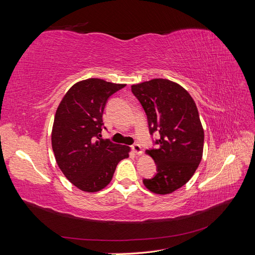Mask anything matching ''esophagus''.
Segmentation results:
<instances>
[{
    "instance_id": "obj_1",
    "label": "esophagus",
    "mask_w": 255,
    "mask_h": 255,
    "mask_svg": "<svg viewBox=\"0 0 255 255\" xmlns=\"http://www.w3.org/2000/svg\"><path fill=\"white\" fill-rule=\"evenodd\" d=\"M130 148H132L133 152L136 153V154H141L142 153V150H141V146L139 143H134L130 145Z\"/></svg>"
}]
</instances>
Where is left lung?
<instances>
[{
	"label": "left lung",
	"mask_w": 255,
	"mask_h": 255,
	"mask_svg": "<svg viewBox=\"0 0 255 255\" xmlns=\"http://www.w3.org/2000/svg\"><path fill=\"white\" fill-rule=\"evenodd\" d=\"M132 92L145 112L150 134L159 135L156 148L146 150L157 173L143 184L154 194H171L190 180L202 159L204 130L196 103L179 84L165 79L133 85Z\"/></svg>",
	"instance_id": "8db88e82"
}]
</instances>
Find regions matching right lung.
<instances>
[{
    "label": "right lung",
    "instance_id": "obj_1",
    "mask_svg": "<svg viewBox=\"0 0 255 255\" xmlns=\"http://www.w3.org/2000/svg\"><path fill=\"white\" fill-rule=\"evenodd\" d=\"M125 86L101 79L81 81L57 107L52 129L54 155L67 179L83 191L103 189L119 161L128 157L129 146L101 138L107 100Z\"/></svg>",
    "mask_w": 255,
    "mask_h": 255
}]
</instances>
